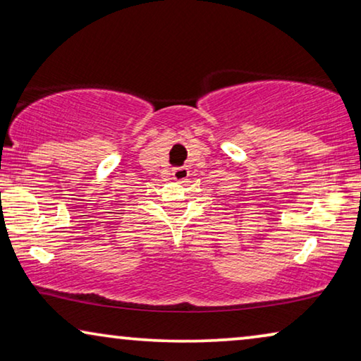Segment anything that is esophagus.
Segmentation results:
<instances>
[{"instance_id":"esophagus-1","label":"esophagus","mask_w":361,"mask_h":361,"mask_svg":"<svg viewBox=\"0 0 361 361\" xmlns=\"http://www.w3.org/2000/svg\"><path fill=\"white\" fill-rule=\"evenodd\" d=\"M188 174H190V173H188V169L185 168V166H179V168L173 169V177L179 182H184L188 177Z\"/></svg>"}]
</instances>
